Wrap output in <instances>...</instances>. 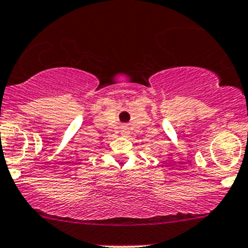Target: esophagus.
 I'll list each match as a JSON object with an SVG mask.
<instances>
[{
  "instance_id": "esophagus-1",
  "label": "esophagus",
  "mask_w": 248,
  "mask_h": 248,
  "mask_svg": "<svg viewBox=\"0 0 248 248\" xmlns=\"http://www.w3.org/2000/svg\"><path fill=\"white\" fill-rule=\"evenodd\" d=\"M121 133H122V134H124V135H126L127 133H128V129H127V128H122V129H121Z\"/></svg>"
}]
</instances>
